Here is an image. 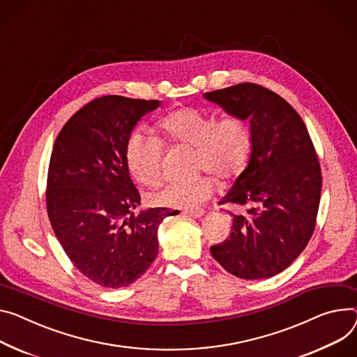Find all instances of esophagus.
<instances>
[{"instance_id":"obj_1","label":"esophagus","mask_w":357,"mask_h":357,"mask_svg":"<svg viewBox=\"0 0 357 357\" xmlns=\"http://www.w3.org/2000/svg\"><path fill=\"white\" fill-rule=\"evenodd\" d=\"M184 214L190 215V217H202L204 214L203 208H193V210H184Z\"/></svg>"}]
</instances>
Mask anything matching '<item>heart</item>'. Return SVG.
Returning a JSON list of instances; mask_svg holds the SVG:
<instances>
[{"mask_svg": "<svg viewBox=\"0 0 357 357\" xmlns=\"http://www.w3.org/2000/svg\"><path fill=\"white\" fill-rule=\"evenodd\" d=\"M162 135L172 143L196 149L195 166L220 180L237 177L245 167L252 151V132L240 117L222 120L184 107L169 113L157 123ZM127 166L132 177L146 185H157L162 177V144L154 135L134 131L126 146ZM214 188L207 174L193 180L173 181L151 195V202L161 207L191 208L204 202Z\"/></svg>", "mask_w": 357, "mask_h": 357, "instance_id": "heart-1", "label": "heart"}]
</instances>
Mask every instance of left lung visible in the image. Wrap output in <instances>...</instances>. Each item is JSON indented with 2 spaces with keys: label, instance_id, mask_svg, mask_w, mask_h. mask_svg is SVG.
Returning a JSON list of instances; mask_svg holds the SVG:
<instances>
[{
  "label": "left lung",
  "instance_id": "1",
  "mask_svg": "<svg viewBox=\"0 0 357 357\" xmlns=\"http://www.w3.org/2000/svg\"><path fill=\"white\" fill-rule=\"evenodd\" d=\"M204 98L249 120L252 132L248 167L220 200L237 208L230 213L233 230L211 245V256L240 279L276 276L305 250L316 226L321 172L309 131L284 98L259 84L231 86Z\"/></svg>",
  "mask_w": 357,
  "mask_h": 357
}]
</instances>
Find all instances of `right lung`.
Returning <instances> with one entry per match:
<instances>
[{
    "instance_id": "add662e5",
    "label": "right lung",
    "mask_w": 357,
    "mask_h": 357,
    "mask_svg": "<svg viewBox=\"0 0 357 357\" xmlns=\"http://www.w3.org/2000/svg\"><path fill=\"white\" fill-rule=\"evenodd\" d=\"M158 100L104 96L66 123L54 143L47 211L68 259L91 282L120 289L140 279L158 253V226L176 211L142 210L127 166V140Z\"/></svg>"
}]
</instances>
